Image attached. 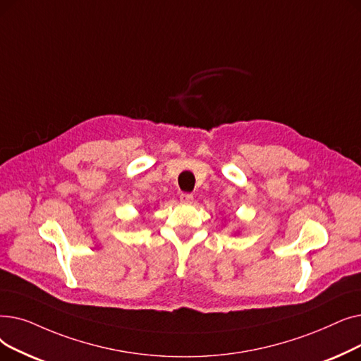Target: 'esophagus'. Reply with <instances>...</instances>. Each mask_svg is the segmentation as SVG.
I'll return each instance as SVG.
<instances>
[{
	"mask_svg": "<svg viewBox=\"0 0 361 361\" xmlns=\"http://www.w3.org/2000/svg\"><path fill=\"white\" fill-rule=\"evenodd\" d=\"M180 201L185 202V204H191L194 201V197L191 194H180Z\"/></svg>",
	"mask_w": 361,
	"mask_h": 361,
	"instance_id": "esophagus-1",
	"label": "esophagus"
}]
</instances>
